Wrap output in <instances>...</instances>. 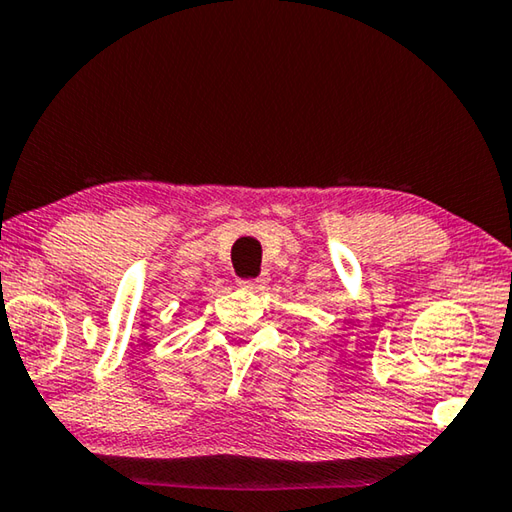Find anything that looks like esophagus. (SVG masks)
<instances>
[{
    "label": "esophagus",
    "instance_id": "obj_1",
    "mask_svg": "<svg viewBox=\"0 0 512 512\" xmlns=\"http://www.w3.org/2000/svg\"><path fill=\"white\" fill-rule=\"evenodd\" d=\"M240 288H247V290H254V288H261L263 281L256 279V281H238Z\"/></svg>",
    "mask_w": 512,
    "mask_h": 512
}]
</instances>
